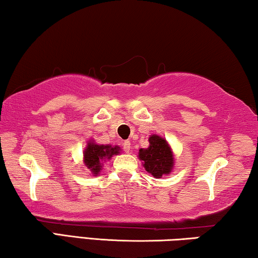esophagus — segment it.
<instances>
[{
  "instance_id": "1",
  "label": "esophagus",
  "mask_w": 258,
  "mask_h": 258,
  "mask_svg": "<svg viewBox=\"0 0 258 258\" xmlns=\"http://www.w3.org/2000/svg\"><path fill=\"white\" fill-rule=\"evenodd\" d=\"M122 149H124L125 153H128L130 149H131V142L130 141H125L124 144H122Z\"/></svg>"
}]
</instances>
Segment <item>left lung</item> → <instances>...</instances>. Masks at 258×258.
<instances>
[{
  "label": "left lung",
  "mask_w": 258,
  "mask_h": 258,
  "mask_svg": "<svg viewBox=\"0 0 258 258\" xmlns=\"http://www.w3.org/2000/svg\"><path fill=\"white\" fill-rule=\"evenodd\" d=\"M139 157L144 161V167L154 177L161 178V176L170 172L174 166V157L168 142L159 136L149 138V147L140 149Z\"/></svg>",
  "instance_id": "obj_1"
}]
</instances>
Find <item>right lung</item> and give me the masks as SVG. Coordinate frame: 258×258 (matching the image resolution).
<instances>
[{"label":"right lung","mask_w":258,"mask_h":258,"mask_svg":"<svg viewBox=\"0 0 258 258\" xmlns=\"http://www.w3.org/2000/svg\"><path fill=\"white\" fill-rule=\"evenodd\" d=\"M119 153V147H111V146L96 145L94 142L88 144L87 149L84 151V163L90 169L94 175H97L101 169V162L105 159H111L112 155H117Z\"/></svg>","instance_id":"right-lung-1"}]
</instances>
